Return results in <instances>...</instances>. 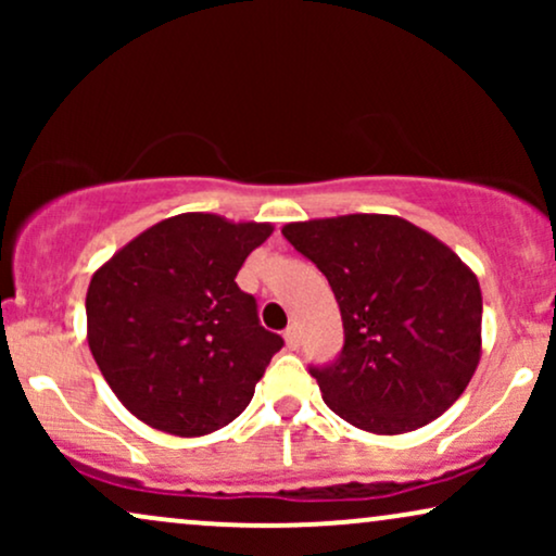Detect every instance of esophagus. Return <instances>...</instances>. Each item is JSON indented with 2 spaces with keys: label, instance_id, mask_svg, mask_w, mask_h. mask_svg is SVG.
<instances>
[{
  "label": "esophagus",
  "instance_id": "34e87169",
  "mask_svg": "<svg viewBox=\"0 0 556 556\" xmlns=\"http://www.w3.org/2000/svg\"><path fill=\"white\" fill-rule=\"evenodd\" d=\"M285 342H287V348H290V350H298V344H300V331H298L295 324H290V327L285 329Z\"/></svg>",
  "mask_w": 556,
  "mask_h": 556
}]
</instances>
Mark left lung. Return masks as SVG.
Masks as SVG:
<instances>
[{
    "label": "left lung",
    "instance_id": "left-lung-1",
    "mask_svg": "<svg viewBox=\"0 0 556 556\" xmlns=\"http://www.w3.org/2000/svg\"><path fill=\"white\" fill-rule=\"evenodd\" d=\"M282 235L329 279L344 348L311 368L355 429L394 437L439 418L481 361V287L431 232L392 214L290 222Z\"/></svg>",
    "mask_w": 556,
    "mask_h": 556
}]
</instances>
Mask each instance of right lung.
<instances>
[{
	"mask_svg": "<svg viewBox=\"0 0 556 556\" xmlns=\"http://www.w3.org/2000/svg\"><path fill=\"white\" fill-rule=\"evenodd\" d=\"M274 227L188 212L156 222L93 271L88 348L127 410L172 437H206L251 402L282 337L258 324L242 261Z\"/></svg>",
	"mask_w": 556,
	"mask_h": 556,
	"instance_id": "add662e5",
	"label": "right lung"
}]
</instances>
